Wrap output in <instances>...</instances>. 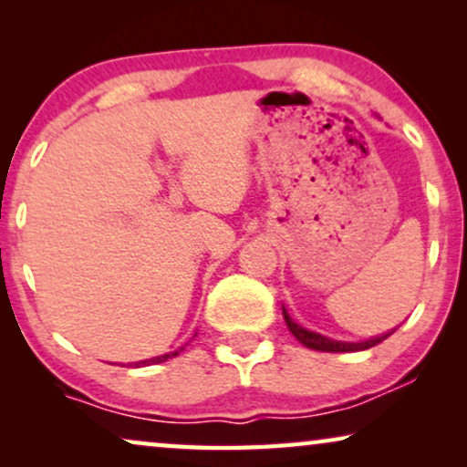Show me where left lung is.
Instances as JSON below:
<instances>
[{"instance_id":"1","label":"left lung","mask_w":467,"mask_h":467,"mask_svg":"<svg viewBox=\"0 0 467 467\" xmlns=\"http://www.w3.org/2000/svg\"><path fill=\"white\" fill-rule=\"evenodd\" d=\"M283 317L286 321V327L293 336L297 337L299 342L304 344V347L308 348H315V350H323V353H355V350H366V348H372L376 344H380L382 340H387L389 336L393 334V331H389V334H382L379 337H372V340H366V342H340V340H331V337H325L321 334H315V331H308L304 329L302 325H297L293 318L289 317V312L283 308Z\"/></svg>"}]
</instances>
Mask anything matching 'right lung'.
Returning <instances> with one entry per match:
<instances>
[{"mask_svg": "<svg viewBox=\"0 0 467 467\" xmlns=\"http://www.w3.org/2000/svg\"><path fill=\"white\" fill-rule=\"evenodd\" d=\"M181 350H182V348L174 350V353H165V355H161V357H155V359H146V361H140V363H136V368H138V366H149V363H163V361L171 359V357H176L178 353H181Z\"/></svg>", "mask_w": 467, "mask_h": 467, "instance_id": "1", "label": "right lung"}]
</instances>
